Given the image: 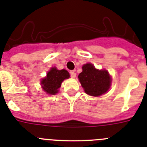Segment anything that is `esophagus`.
I'll return each mask as SVG.
<instances>
[{"mask_svg": "<svg viewBox=\"0 0 147 147\" xmlns=\"http://www.w3.org/2000/svg\"><path fill=\"white\" fill-rule=\"evenodd\" d=\"M70 75H71V76L72 77V78H75L76 76V73H75L74 71H70Z\"/></svg>", "mask_w": 147, "mask_h": 147, "instance_id": "obj_1", "label": "esophagus"}]
</instances>
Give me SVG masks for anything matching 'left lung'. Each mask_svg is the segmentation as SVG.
I'll use <instances>...</instances> for the list:
<instances>
[{
    "mask_svg": "<svg viewBox=\"0 0 147 147\" xmlns=\"http://www.w3.org/2000/svg\"><path fill=\"white\" fill-rule=\"evenodd\" d=\"M82 71L79 74V80L85 92L92 96H100L110 88L111 79L105 70L99 71L92 64L82 66Z\"/></svg>",
    "mask_w": 147,
    "mask_h": 147,
    "instance_id": "obj_1",
    "label": "left lung"
}]
</instances>
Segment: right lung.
Masks as SVG:
<instances>
[{
  "label": "right lung",
  "mask_w": 147,
  "mask_h": 147,
  "mask_svg": "<svg viewBox=\"0 0 147 147\" xmlns=\"http://www.w3.org/2000/svg\"><path fill=\"white\" fill-rule=\"evenodd\" d=\"M69 77L70 74L66 70L63 69L59 71L53 67L47 73V77L41 81L42 88L48 94H55L59 92V88L61 87L63 80Z\"/></svg>",
  "instance_id": "right-lung-1"
}]
</instances>
